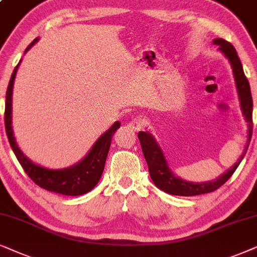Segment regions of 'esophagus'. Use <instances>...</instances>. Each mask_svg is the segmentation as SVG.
<instances>
[{
  "label": "esophagus",
  "instance_id": "obj_1",
  "mask_svg": "<svg viewBox=\"0 0 257 257\" xmlns=\"http://www.w3.org/2000/svg\"><path fill=\"white\" fill-rule=\"evenodd\" d=\"M147 124L146 118L143 116H136L135 118H133L131 123H129V126L133 129V131H141Z\"/></svg>",
  "mask_w": 257,
  "mask_h": 257
}]
</instances>
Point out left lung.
I'll return each mask as SVG.
<instances>
[{
  "mask_svg": "<svg viewBox=\"0 0 257 257\" xmlns=\"http://www.w3.org/2000/svg\"><path fill=\"white\" fill-rule=\"evenodd\" d=\"M214 44L220 46V50L223 53L225 56L228 57L230 61L232 71H234L236 87H237L238 96H240L241 101V108L242 111L247 118L249 123V134H248V143L245 147L244 153L242 154V156L238 160V162L232 167L231 169H229L227 173L223 174L220 179L216 181H211V182H204V183H193L184 181L180 177L174 175L170 172L168 166H167L166 159H164L162 150L160 149V147L157 146L155 140L149 133L146 132H140L139 133V140L141 143V148L145 155V159L148 164L149 174L152 180L154 181L156 187H159L161 190L166 191V193L172 194V195H179V196H194V195H201V194H207L211 193L218 189L221 186L227 182L230 179L232 174L235 173L236 168L238 167V164L243 159L247 149L249 147V142H250L251 134H252V97L250 93V85H249L248 78L245 77L243 68H242L241 61L238 59V55L236 53L235 48L232 47L231 43H229L228 41L223 39H216L214 40Z\"/></svg>",
  "mask_w": 257,
  "mask_h": 257,
  "instance_id": "8db88e82",
  "label": "left lung"
}]
</instances>
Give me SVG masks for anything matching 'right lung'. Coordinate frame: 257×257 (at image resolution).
I'll use <instances>...</instances> for the list:
<instances>
[{
    "label": "right lung",
    "mask_w": 257,
    "mask_h": 257,
    "mask_svg": "<svg viewBox=\"0 0 257 257\" xmlns=\"http://www.w3.org/2000/svg\"><path fill=\"white\" fill-rule=\"evenodd\" d=\"M37 41L34 40L27 48L26 51L29 49ZM17 67L14 69L12 77H10L8 88L6 93V109H5V125L6 133L8 136L10 147H12L14 154H15L17 161L22 166L27 175L35 182L37 186H40L43 189L54 191L62 195H69V196H77L90 191L96 186L98 181L101 179L102 173H103L105 159H107L109 148L112 135L116 129L119 126V122H115L100 139L93 146L88 155L84 157L81 162H78L76 166L70 167L67 169L60 170H51L43 168V167L34 164L32 161L27 159L23 155V153L16 146L15 139L13 135L12 128V95H13V85L15 75L17 71Z\"/></svg>",
    "instance_id": "obj_1"
}]
</instances>
